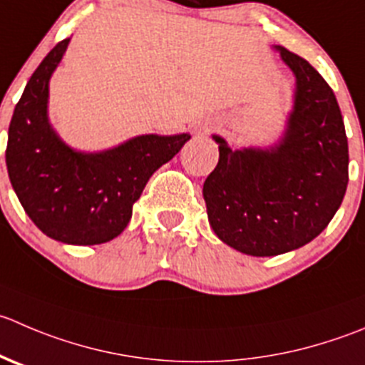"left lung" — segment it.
<instances>
[{
	"instance_id": "8db88e82",
	"label": "left lung",
	"mask_w": 365,
	"mask_h": 365,
	"mask_svg": "<svg viewBox=\"0 0 365 365\" xmlns=\"http://www.w3.org/2000/svg\"><path fill=\"white\" fill-rule=\"evenodd\" d=\"M278 49L296 74L284 140L271 150H232L214 135L219 162L203 183L215 235L253 257L287 253L316 239L348 187V137L334 91L305 58Z\"/></svg>"
}]
</instances>
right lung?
<instances>
[{"label":"right lung","mask_w":365,"mask_h":365,"mask_svg":"<svg viewBox=\"0 0 365 365\" xmlns=\"http://www.w3.org/2000/svg\"><path fill=\"white\" fill-rule=\"evenodd\" d=\"M67 44L69 38L60 41L24 87L9 126L5 158L10 183L35 226L60 242L93 246L126 228L150 176L190 135H140L101 153L66 146L48 123V83Z\"/></svg>","instance_id":"add662e5"}]
</instances>
